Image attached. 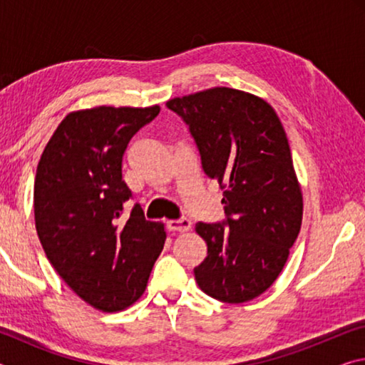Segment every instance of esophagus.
<instances>
[{
    "mask_svg": "<svg viewBox=\"0 0 365 365\" xmlns=\"http://www.w3.org/2000/svg\"><path fill=\"white\" fill-rule=\"evenodd\" d=\"M168 228L170 232H188L191 228V222L187 217H182V219H175V220H169L168 222Z\"/></svg>",
    "mask_w": 365,
    "mask_h": 365,
    "instance_id": "34e87169",
    "label": "esophagus"
}]
</instances>
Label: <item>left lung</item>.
<instances>
[{"instance_id":"1","label":"left lung","mask_w":365,"mask_h":365,"mask_svg":"<svg viewBox=\"0 0 365 365\" xmlns=\"http://www.w3.org/2000/svg\"><path fill=\"white\" fill-rule=\"evenodd\" d=\"M188 125L201 165L224 190L225 220L197 222L207 257L195 267L206 294L246 302L277 280L302 220L287 133L267 101L215 86L165 103Z\"/></svg>"}]
</instances>
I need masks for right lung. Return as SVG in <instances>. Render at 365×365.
I'll list each match as a JSON object with an SVG mask.
<instances>
[{
	"label": "right lung",
	"mask_w": 365,
	"mask_h": 365,
	"mask_svg": "<svg viewBox=\"0 0 365 365\" xmlns=\"http://www.w3.org/2000/svg\"><path fill=\"white\" fill-rule=\"evenodd\" d=\"M159 106H100L71 113L49 138L36 168L35 227L48 261L80 298L104 312L143 294L164 248L159 222L145 219L122 180L128 141Z\"/></svg>",
	"instance_id": "right-lung-1"
}]
</instances>
